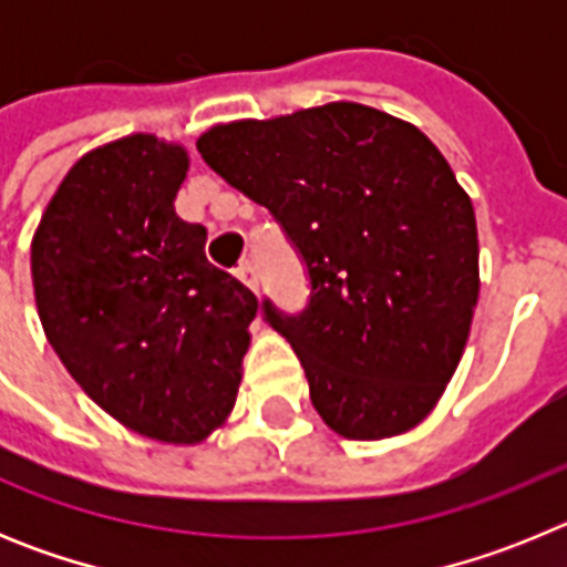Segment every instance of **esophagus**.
Wrapping results in <instances>:
<instances>
[{
  "label": "esophagus",
  "instance_id": "obj_1",
  "mask_svg": "<svg viewBox=\"0 0 567 567\" xmlns=\"http://www.w3.org/2000/svg\"><path fill=\"white\" fill-rule=\"evenodd\" d=\"M235 278H238L240 284H247L252 292H258V269H255L252 260H240L238 267H235Z\"/></svg>",
  "mask_w": 567,
  "mask_h": 567
}]
</instances>
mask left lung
<instances>
[{
    "mask_svg": "<svg viewBox=\"0 0 567 567\" xmlns=\"http://www.w3.org/2000/svg\"><path fill=\"white\" fill-rule=\"evenodd\" d=\"M204 162L278 218L309 269V307L264 315L349 440L423 423L452 380L480 295L477 218L429 135L383 110L329 102L215 124Z\"/></svg>",
    "mask_w": 567,
    "mask_h": 567,
    "instance_id": "left-lung-1",
    "label": "left lung"
}]
</instances>
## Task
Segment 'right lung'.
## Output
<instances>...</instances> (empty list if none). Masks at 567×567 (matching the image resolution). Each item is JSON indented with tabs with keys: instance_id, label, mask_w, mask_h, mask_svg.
<instances>
[{
	"instance_id": "obj_1",
	"label": "right lung",
	"mask_w": 567,
	"mask_h": 567,
	"mask_svg": "<svg viewBox=\"0 0 567 567\" xmlns=\"http://www.w3.org/2000/svg\"><path fill=\"white\" fill-rule=\"evenodd\" d=\"M182 144L133 133L79 158L44 207L30 272L42 329L130 432L193 445L229 417L258 298L175 215Z\"/></svg>"
}]
</instances>
